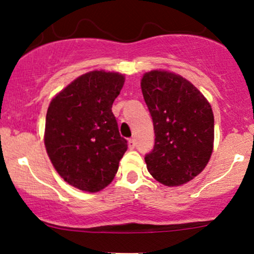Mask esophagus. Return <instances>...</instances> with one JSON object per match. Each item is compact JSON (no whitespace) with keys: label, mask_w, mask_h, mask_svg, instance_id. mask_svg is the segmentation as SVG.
Instances as JSON below:
<instances>
[{"label":"esophagus","mask_w":254,"mask_h":254,"mask_svg":"<svg viewBox=\"0 0 254 254\" xmlns=\"http://www.w3.org/2000/svg\"><path fill=\"white\" fill-rule=\"evenodd\" d=\"M127 144H129L130 149H133V148L136 147V141H135V138H130L129 142H127Z\"/></svg>","instance_id":"obj_1"}]
</instances>
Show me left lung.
Instances as JSON below:
<instances>
[{"instance_id": "left-lung-1", "label": "left lung", "mask_w": 254, "mask_h": 254, "mask_svg": "<svg viewBox=\"0 0 254 254\" xmlns=\"http://www.w3.org/2000/svg\"><path fill=\"white\" fill-rule=\"evenodd\" d=\"M143 98L155 132L144 157L149 173L166 186L190 182L205 168L214 147V113L190 81L164 70L145 72Z\"/></svg>"}]
</instances>
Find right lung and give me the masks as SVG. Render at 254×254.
Returning a JSON list of instances; mask_svg holds the SVG:
<instances>
[{
    "mask_svg": "<svg viewBox=\"0 0 254 254\" xmlns=\"http://www.w3.org/2000/svg\"><path fill=\"white\" fill-rule=\"evenodd\" d=\"M124 81L119 72L89 71L68 84L49 105L46 151L58 174L78 190L98 192L106 188L127 149L112 113Z\"/></svg>",
    "mask_w": 254,
    "mask_h": 254,
    "instance_id": "1",
    "label": "right lung"
}]
</instances>
